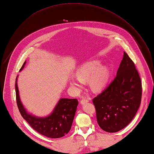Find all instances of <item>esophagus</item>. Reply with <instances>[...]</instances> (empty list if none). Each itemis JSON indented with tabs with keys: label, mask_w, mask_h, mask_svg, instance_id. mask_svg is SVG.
Listing matches in <instances>:
<instances>
[{
	"label": "esophagus",
	"mask_w": 154,
	"mask_h": 154,
	"mask_svg": "<svg viewBox=\"0 0 154 154\" xmlns=\"http://www.w3.org/2000/svg\"><path fill=\"white\" fill-rule=\"evenodd\" d=\"M88 100H89V99H88L84 98V99H82L80 100V103H81L82 105H83V104H84L85 103H86V102H88Z\"/></svg>",
	"instance_id": "esophagus-1"
}]
</instances>
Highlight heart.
Returning <instances> with one entry per match:
<instances>
[{
    "label": "heart",
    "instance_id": "1",
    "mask_svg": "<svg viewBox=\"0 0 154 154\" xmlns=\"http://www.w3.org/2000/svg\"><path fill=\"white\" fill-rule=\"evenodd\" d=\"M98 60L87 62L76 70V76L70 79L71 87L76 91L83 88L84 82L88 81L91 89L99 91L106 87L110 77V69L106 65H102Z\"/></svg>",
    "mask_w": 154,
    "mask_h": 154
}]
</instances>
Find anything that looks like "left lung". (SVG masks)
<instances>
[{
	"label": "left lung",
	"instance_id": "left-lung-1",
	"mask_svg": "<svg viewBox=\"0 0 154 154\" xmlns=\"http://www.w3.org/2000/svg\"><path fill=\"white\" fill-rule=\"evenodd\" d=\"M142 92L139 72L134 62L124 52L116 77L92 100L99 127L110 133L125 128L139 108Z\"/></svg>",
	"mask_w": 154,
	"mask_h": 154
}]
</instances>
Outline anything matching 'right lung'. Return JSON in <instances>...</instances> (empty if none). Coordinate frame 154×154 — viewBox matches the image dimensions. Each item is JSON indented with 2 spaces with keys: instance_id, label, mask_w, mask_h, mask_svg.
<instances>
[{
  "instance_id": "obj_1",
  "label": "right lung",
  "mask_w": 154,
  "mask_h": 154,
  "mask_svg": "<svg viewBox=\"0 0 154 154\" xmlns=\"http://www.w3.org/2000/svg\"><path fill=\"white\" fill-rule=\"evenodd\" d=\"M26 63V61L20 71L23 69ZM17 77L15 80L16 100L22 117L35 131L49 138H60L67 134L74 119L78 100L76 99H60L49 116L45 117H35L27 112L20 101L17 83Z\"/></svg>"
}]
</instances>
